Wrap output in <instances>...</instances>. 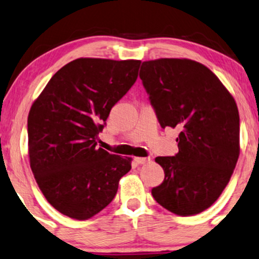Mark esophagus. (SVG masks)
<instances>
[{"mask_svg":"<svg viewBox=\"0 0 259 259\" xmlns=\"http://www.w3.org/2000/svg\"><path fill=\"white\" fill-rule=\"evenodd\" d=\"M135 161H136L137 164H144V163H148V162L150 161V158H148V157H136Z\"/></svg>","mask_w":259,"mask_h":259,"instance_id":"34e87169","label":"esophagus"}]
</instances>
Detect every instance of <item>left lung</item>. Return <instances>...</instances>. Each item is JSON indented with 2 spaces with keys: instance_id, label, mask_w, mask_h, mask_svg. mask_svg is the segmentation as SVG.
Here are the masks:
<instances>
[{
  "instance_id": "left-lung-1",
  "label": "left lung",
  "mask_w": 259,
  "mask_h": 259,
  "mask_svg": "<svg viewBox=\"0 0 259 259\" xmlns=\"http://www.w3.org/2000/svg\"><path fill=\"white\" fill-rule=\"evenodd\" d=\"M139 76L162 128L180 131L175 156H159L164 180L151 190L159 205L196 215L218 200L239 157V111L220 79L187 59L145 61Z\"/></svg>"
}]
</instances>
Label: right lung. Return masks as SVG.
<instances>
[{"label": "right lung", "instance_id": "right-lung-1", "mask_svg": "<svg viewBox=\"0 0 259 259\" xmlns=\"http://www.w3.org/2000/svg\"><path fill=\"white\" fill-rule=\"evenodd\" d=\"M138 60L76 59L57 71L27 119L30 165L63 215L88 220L110 204L131 158L97 148L111 108L132 88Z\"/></svg>", "mask_w": 259, "mask_h": 259}]
</instances>
